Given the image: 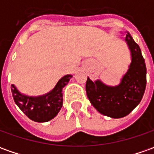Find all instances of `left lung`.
<instances>
[{
  "label": "left lung",
  "instance_id": "8db88e82",
  "mask_svg": "<svg viewBox=\"0 0 154 154\" xmlns=\"http://www.w3.org/2000/svg\"><path fill=\"white\" fill-rule=\"evenodd\" d=\"M125 40L131 62L120 84L108 86L100 80L93 82L89 77L86 82V92L92 105L100 114L116 119L126 116L138 105L147 83V68L140 47L129 32H126Z\"/></svg>",
  "mask_w": 154,
  "mask_h": 154
}]
</instances>
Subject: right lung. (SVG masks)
<instances>
[{
  "label": "right lung",
  "instance_id": "obj_1",
  "mask_svg": "<svg viewBox=\"0 0 154 154\" xmlns=\"http://www.w3.org/2000/svg\"><path fill=\"white\" fill-rule=\"evenodd\" d=\"M72 75H66L60 79L55 88L41 96H28L20 93L11 84L12 97L16 104L29 119L36 122H47L55 118L62 107V89L67 85Z\"/></svg>",
  "mask_w": 154,
  "mask_h": 154
}]
</instances>
